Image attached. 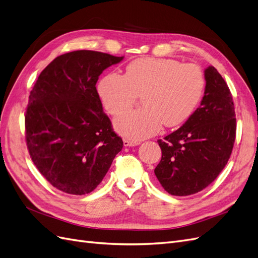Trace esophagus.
Here are the masks:
<instances>
[{
	"label": "esophagus",
	"mask_w": 258,
	"mask_h": 258,
	"mask_svg": "<svg viewBox=\"0 0 258 258\" xmlns=\"http://www.w3.org/2000/svg\"><path fill=\"white\" fill-rule=\"evenodd\" d=\"M139 144H140L139 141H134V140H128V139H124L123 140V146L132 147V146H137Z\"/></svg>",
	"instance_id": "1"
}]
</instances>
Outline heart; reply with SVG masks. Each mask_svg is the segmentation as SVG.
Masks as SVG:
<instances>
[{
	"mask_svg": "<svg viewBox=\"0 0 258 258\" xmlns=\"http://www.w3.org/2000/svg\"><path fill=\"white\" fill-rule=\"evenodd\" d=\"M205 85L204 72L196 64L147 57L131 61L123 75H104L98 91L106 111L113 115L128 110L142 95L143 107L115 119L120 135L142 140L155 135L162 123L169 128L182 124L197 107Z\"/></svg>",
	"mask_w": 258,
	"mask_h": 258,
	"instance_id": "b5f03b06",
	"label": "heart"
}]
</instances>
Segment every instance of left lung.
I'll return each mask as SVG.
<instances>
[{"label": "left lung", "mask_w": 258, "mask_h": 258, "mask_svg": "<svg viewBox=\"0 0 258 258\" xmlns=\"http://www.w3.org/2000/svg\"><path fill=\"white\" fill-rule=\"evenodd\" d=\"M200 106L181 128L158 140L161 160L155 175L173 196H189L212 183L227 165L236 139V114L227 84L217 70H205Z\"/></svg>", "instance_id": "obj_1"}]
</instances>
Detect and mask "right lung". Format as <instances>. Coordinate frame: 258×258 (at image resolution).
Segmentation results:
<instances>
[{"label": "right lung", "mask_w": 258, "mask_h": 258, "mask_svg": "<svg viewBox=\"0 0 258 258\" xmlns=\"http://www.w3.org/2000/svg\"><path fill=\"white\" fill-rule=\"evenodd\" d=\"M123 57L76 50L53 59L38 76L25 116L30 157L57 189L91 192L123 145L103 112L96 84Z\"/></svg>", "instance_id": "obj_1"}]
</instances>
